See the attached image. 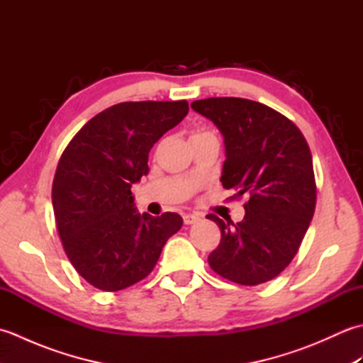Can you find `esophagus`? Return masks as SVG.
<instances>
[{
	"label": "esophagus",
	"mask_w": 363,
	"mask_h": 363,
	"mask_svg": "<svg viewBox=\"0 0 363 363\" xmlns=\"http://www.w3.org/2000/svg\"><path fill=\"white\" fill-rule=\"evenodd\" d=\"M182 218H184V223H186V225H194V223H196L199 220V217L195 213H184Z\"/></svg>",
	"instance_id": "1"
}]
</instances>
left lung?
Masks as SVG:
<instances>
[{
  "label": "left lung",
  "mask_w": 363,
  "mask_h": 363,
  "mask_svg": "<svg viewBox=\"0 0 363 363\" xmlns=\"http://www.w3.org/2000/svg\"><path fill=\"white\" fill-rule=\"evenodd\" d=\"M191 109L212 120L225 137L223 187L237 191L230 198L250 195L237 225L207 215L221 233L209 265L235 284L272 281L296 256L315 212L309 145L291 120L251 99L207 98L191 103Z\"/></svg>",
  "instance_id": "1"
}]
</instances>
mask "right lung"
<instances>
[{
	"label": "right lung",
	"mask_w": 363,
	"mask_h": 363,
	"mask_svg": "<svg viewBox=\"0 0 363 363\" xmlns=\"http://www.w3.org/2000/svg\"><path fill=\"white\" fill-rule=\"evenodd\" d=\"M187 112L186 99L115 104L89 120L60 156L54 218L68 260L94 287L117 291L145 279L181 229L177 213H137L130 187L148 174L152 145Z\"/></svg>",
	"instance_id": "1"
}]
</instances>
